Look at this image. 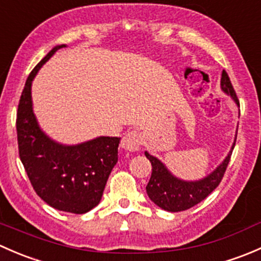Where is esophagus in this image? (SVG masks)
Segmentation results:
<instances>
[{
	"mask_svg": "<svg viewBox=\"0 0 261 261\" xmlns=\"http://www.w3.org/2000/svg\"><path fill=\"white\" fill-rule=\"evenodd\" d=\"M141 144V136L138 131H130L121 140V146L127 151H136Z\"/></svg>",
	"mask_w": 261,
	"mask_h": 261,
	"instance_id": "esophagus-1",
	"label": "esophagus"
}]
</instances>
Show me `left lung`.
I'll return each mask as SVG.
<instances>
[{"label":"left lung","mask_w":261,"mask_h":261,"mask_svg":"<svg viewBox=\"0 0 261 261\" xmlns=\"http://www.w3.org/2000/svg\"><path fill=\"white\" fill-rule=\"evenodd\" d=\"M221 89L226 94L231 96L233 102L239 106V99L235 93V89H233L230 78L225 70L221 75ZM236 135H238V133H236ZM235 143L236 138L223 162L207 177L198 180L179 179L168 170L164 163H162L158 158L152 156L151 154L145 151V156L150 160L152 167L151 177H150L149 183L146 186V193L149 198L158 207L169 212L186 211V210L198 204L208 194H211L217 188L220 181L222 180L226 168L230 162L232 150L235 147Z\"/></svg>","instance_id":"obj_1"}]
</instances>
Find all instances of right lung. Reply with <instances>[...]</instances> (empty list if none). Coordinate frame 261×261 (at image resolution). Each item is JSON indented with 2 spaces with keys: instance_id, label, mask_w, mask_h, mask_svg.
I'll list each match as a JSON object with an SVG mask.
<instances>
[{
  "instance_id": "1",
  "label": "right lung",
  "mask_w": 261,
  "mask_h": 261,
  "mask_svg": "<svg viewBox=\"0 0 261 261\" xmlns=\"http://www.w3.org/2000/svg\"><path fill=\"white\" fill-rule=\"evenodd\" d=\"M65 44L54 46L26 80L18 103V154L36 194L55 210L82 215L99 203L117 163L120 138L99 136L77 145L50 139L33 111L31 84L39 69Z\"/></svg>"
}]
</instances>
